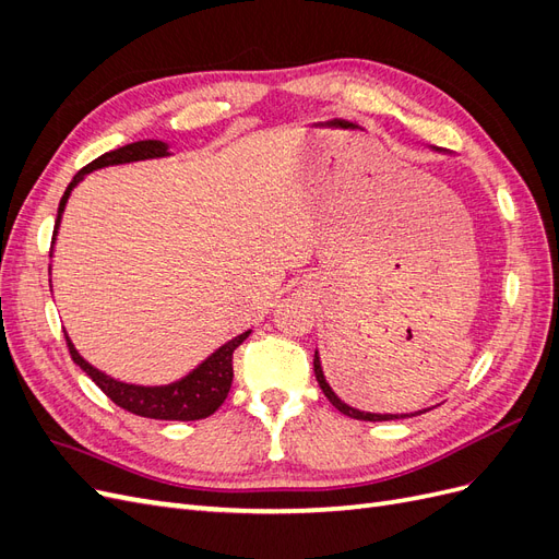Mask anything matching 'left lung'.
<instances>
[{"mask_svg": "<svg viewBox=\"0 0 559 559\" xmlns=\"http://www.w3.org/2000/svg\"><path fill=\"white\" fill-rule=\"evenodd\" d=\"M314 376H317V382H319V386H321V392H324V394H326V399L335 405V408L341 411L343 415H347V417L364 419V421H384V419H401V417H405V415H376V413H361V411H354V408H349V405H347V403H343L341 399H337L333 389L329 386V382H326V378H324V370H321V364H319V357H317V354H314Z\"/></svg>", "mask_w": 559, "mask_h": 559, "instance_id": "8db88e82", "label": "left lung"}]
</instances>
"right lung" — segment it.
Here are the masks:
<instances>
[{
	"instance_id": "1",
	"label": "right lung",
	"mask_w": 559,
	"mask_h": 559,
	"mask_svg": "<svg viewBox=\"0 0 559 559\" xmlns=\"http://www.w3.org/2000/svg\"><path fill=\"white\" fill-rule=\"evenodd\" d=\"M167 156V144L158 142V140H144V142H134L121 148H114L109 154H103L99 158H95L93 163H88L83 170L76 173V177L67 186L64 195L60 198L58 205V218H56V233L60 226V216L62 210L67 205V198H70L72 189L79 183V179L83 175H88L97 167H107V165H121V163H132V160H144V158H160ZM251 331L233 337L230 343H226L224 347H218L212 357H207L202 361L193 373L186 376L179 382L165 384V386H140V384H126L118 382L109 376H105L103 370L93 368L88 361L81 359V354L74 349L70 337L64 335L67 341V349H70V357L74 359V364L88 373L91 380L103 389V392L128 413H134L140 417H151V419H179V421H191V419H202L210 417L212 413L218 411L230 392L233 384V352L238 349Z\"/></svg>"
}]
</instances>
